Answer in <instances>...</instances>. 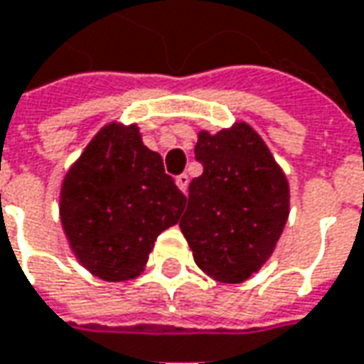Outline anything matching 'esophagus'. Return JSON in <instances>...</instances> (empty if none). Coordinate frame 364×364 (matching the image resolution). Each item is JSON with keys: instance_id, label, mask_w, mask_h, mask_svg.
Segmentation results:
<instances>
[{"instance_id": "obj_1", "label": "esophagus", "mask_w": 364, "mask_h": 364, "mask_svg": "<svg viewBox=\"0 0 364 364\" xmlns=\"http://www.w3.org/2000/svg\"><path fill=\"white\" fill-rule=\"evenodd\" d=\"M175 183H177V187H179L183 193H187V187H189V175H179V177L175 179Z\"/></svg>"}]
</instances>
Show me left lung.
Here are the masks:
<instances>
[{"label":"left lung","instance_id":"obj_1","mask_svg":"<svg viewBox=\"0 0 364 364\" xmlns=\"http://www.w3.org/2000/svg\"><path fill=\"white\" fill-rule=\"evenodd\" d=\"M195 157L203 175L189 185L179 220L195 264L220 284H242L268 262L289 215V183L246 122L200 129Z\"/></svg>","mask_w":364,"mask_h":364}]
</instances>
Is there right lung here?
Listing matches in <instances>:
<instances>
[{"instance_id":"obj_1","label":"right lung","mask_w":364,"mask_h":364,"mask_svg":"<svg viewBox=\"0 0 364 364\" xmlns=\"http://www.w3.org/2000/svg\"><path fill=\"white\" fill-rule=\"evenodd\" d=\"M185 203L138 126L110 122L65 175L58 215L86 270L104 282H126L144 272L157 236L179 223Z\"/></svg>"}]
</instances>
